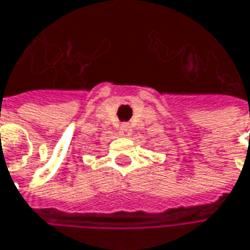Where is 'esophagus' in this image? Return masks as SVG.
Masks as SVG:
<instances>
[{
    "mask_svg": "<svg viewBox=\"0 0 250 250\" xmlns=\"http://www.w3.org/2000/svg\"><path fill=\"white\" fill-rule=\"evenodd\" d=\"M119 134L122 137H130L131 136V127L128 123H125V125H120V130H119Z\"/></svg>",
    "mask_w": 250,
    "mask_h": 250,
    "instance_id": "1",
    "label": "esophagus"
}]
</instances>
